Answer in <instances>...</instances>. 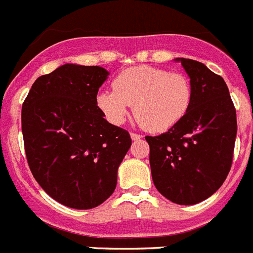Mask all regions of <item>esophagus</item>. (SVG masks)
I'll return each mask as SVG.
<instances>
[{
    "mask_svg": "<svg viewBox=\"0 0 253 253\" xmlns=\"http://www.w3.org/2000/svg\"><path fill=\"white\" fill-rule=\"evenodd\" d=\"M131 138L133 141H137V140H140V138H142V136L137 135V133H133V132H131Z\"/></svg>",
    "mask_w": 253,
    "mask_h": 253,
    "instance_id": "1",
    "label": "esophagus"
}]
</instances>
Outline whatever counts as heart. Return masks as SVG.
Listing matches in <instances>:
<instances>
[{
  "label": "heart",
  "instance_id": "obj_1",
  "mask_svg": "<svg viewBox=\"0 0 253 253\" xmlns=\"http://www.w3.org/2000/svg\"><path fill=\"white\" fill-rule=\"evenodd\" d=\"M192 84L181 73L150 65L125 69L113 90L97 95V107L110 122L124 124L133 104L135 117L150 132H165L183 120L192 106Z\"/></svg>",
  "mask_w": 253,
  "mask_h": 253
}]
</instances>
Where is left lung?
Returning a JSON list of instances; mask_svg holds the SVG:
<instances>
[{
	"label": "left lung",
	"mask_w": 253,
	"mask_h": 253,
	"mask_svg": "<svg viewBox=\"0 0 253 253\" xmlns=\"http://www.w3.org/2000/svg\"><path fill=\"white\" fill-rule=\"evenodd\" d=\"M190 78L192 106L168 132L146 136L152 181L180 206L200 203L214 194L231 170L237 118L228 87L203 63L176 58Z\"/></svg>",
	"instance_id": "obj_1"
}]
</instances>
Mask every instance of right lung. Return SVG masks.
<instances>
[{
	"label": "right lung",
	"mask_w": 253,
	"mask_h": 253,
	"mask_svg": "<svg viewBox=\"0 0 253 253\" xmlns=\"http://www.w3.org/2000/svg\"><path fill=\"white\" fill-rule=\"evenodd\" d=\"M110 72L64 64L39 77L22 104L25 152L39 185L56 202L90 209L112 195L131 147L126 129L110 124L97 93Z\"/></svg>",
	"instance_id": "obj_1"
}]
</instances>
